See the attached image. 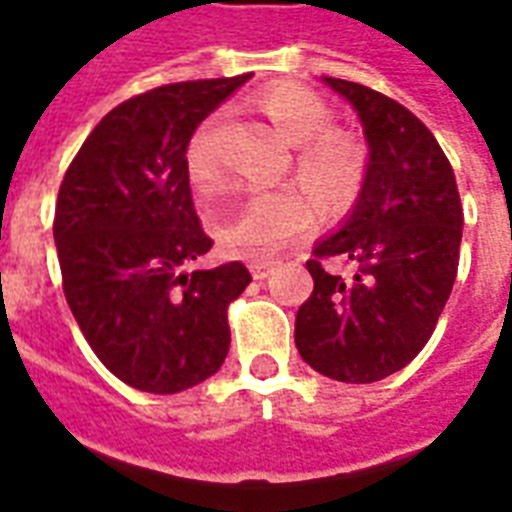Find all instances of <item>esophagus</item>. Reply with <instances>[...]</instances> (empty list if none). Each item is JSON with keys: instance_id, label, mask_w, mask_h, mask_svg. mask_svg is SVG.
Instances as JSON below:
<instances>
[{"instance_id": "obj_1", "label": "esophagus", "mask_w": 512, "mask_h": 512, "mask_svg": "<svg viewBox=\"0 0 512 512\" xmlns=\"http://www.w3.org/2000/svg\"><path fill=\"white\" fill-rule=\"evenodd\" d=\"M270 272H272L270 261H253V264H251L253 280H264L267 275H270Z\"/></svg>"}]
</instances>
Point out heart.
I'll list each match as a JSON object with an SVG mask.
<instances>
[{
  "label": "heart",
  "instance_id": "b5f03b06",
  "mask_svg": "<svg viewBox=\"0 0 512 512\" xmlns=\"http://www.w3.org/2000/svg\"><path fill=\"white\" fill-rule=\"evenodd\" d=\"M256 105L288 142L297 145L294 175L326 213H343L359 199L367 178V153L351 132L334 129L332 110L321 96L299 83L264 88ZM221 115H210L191 132L183 153L188 183L199 197H215L224 188V169L215 140ZM318 221V210L297 191H275L248 199L218 226V245L229 256L267 261L291 242L302 240Z\"/></svg>",
  "mask_w": 512,
  "mask_h": 512
}]
</instances>
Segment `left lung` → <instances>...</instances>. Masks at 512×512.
<instances>
[{
	"label": "left lung",
	"instance_id": "left-lung-1",
	"mask_svg": "<svg viewBox=\"0 0 512 512\" xmlns=\"http://www.w3.org/2000/svg\"><path fill=\"white\" fill-rule=\"evenodd\" d=\"M359 113L370 164L343 229L315 245L313 294L299 307V356L326 378L375 383L429 343L459 270V188L416 115L375 88L324 78ZM351 263L348 279L323 261Z\"/></svg>",
	"mask_w": 512,
	"mask_h": 512
}]
</instances>
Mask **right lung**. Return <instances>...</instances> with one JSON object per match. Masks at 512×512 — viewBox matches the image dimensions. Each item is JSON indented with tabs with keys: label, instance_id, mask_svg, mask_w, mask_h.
Returning a JSON list of instances; mask_svg holds the SVG:
<instances>
[{
	"label": "right lung",
	"instance_id": "add662e5",
	"mask_svg": "<svg viewBox=\"0 0 512 512\" xmlns=\"http://www.w3.org/2000/svg\"><path fill=\"white\" fill-rule=\"evenodd\" d=\"M251 75L169 83L94 126L61 180L53 240L61 286L96 359L126 386L178 394L221 370L240 261L183 272L213 240L194 210L191 132Z\"/></svg>",
	"mask_w": 512,
	"mask_h": 512
}]
</instances>
